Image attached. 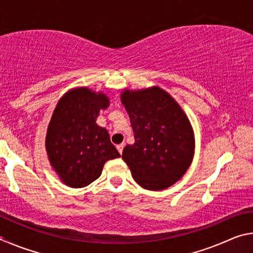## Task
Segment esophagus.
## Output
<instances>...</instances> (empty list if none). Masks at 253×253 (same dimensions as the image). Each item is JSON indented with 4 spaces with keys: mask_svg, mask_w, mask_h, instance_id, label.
I'll list each match as a JSON object with an SVG mask.
<instances>
[{
    "mask_svg": "<svg viewBox=\"0 0 253 253\" xmlns=\"http://www.w3.org/2000/svg\"><path fill=\"white\" fill-rule=\"evenodd\" d=\"M124 146H125V145L124 144H119V145H117V149H118V152H119V154H122L123 153V149H124Z\"/></svg>",
    "mask_w": 253,
    "mask_h": 253,
    "instance_id": "1",
    "label": "esophagus"
}]
</instances>
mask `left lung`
<instances>
[{
  "instance_id": "obj_1",
  "label": "left lung",
  "mask_w": 253,
  "mask_h": 253,
  "mask_svg": "<svg viewBox=\"0 0 253 253\" xmlns=\"http://www.w3.org/2000/svg\"><path fill=\"white\" fill-rule=\"evenodd\" d=\"M121 99L129 115L135 143L123 160L143 188L165 190L183 177L194 155L193 127L178 102L158 85L129 90Z\"/></svg>"
}]
</instances>
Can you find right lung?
Masks as SVG:
<instances>
[{
  "label": "right lung",
  "mask_w": 253,
  "mask_h": 253,
  "mask_svg": "<svg viewBox=\"0 0 253 253\" xmlns=\"http://www.w3.org/2000/svg\"><path fill=\"white\" fill-rule=\"evenodd\" d=\"M108 96L88 87L70 89L60 98L45 135L51 168L67 186L84 187L100 176L105 163L121 157L106 128L97 125Z\"/></svg>",
  "instance_id": "1"
}]
</instances>
